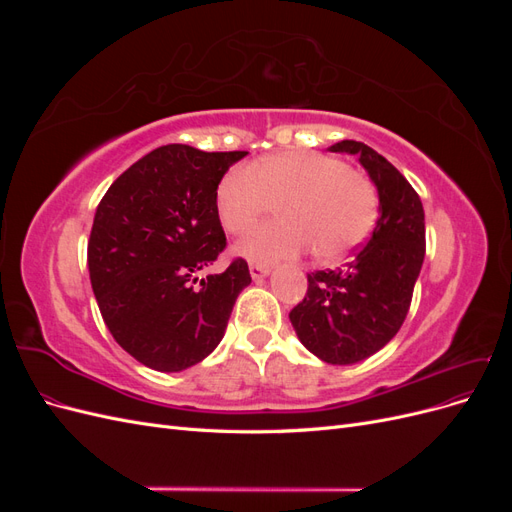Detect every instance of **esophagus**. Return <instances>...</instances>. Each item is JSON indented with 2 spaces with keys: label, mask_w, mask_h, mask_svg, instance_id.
<instances>
[{
  "label": "esophagus",
  "mask_w": 512,
  "mask_h": 512,
  "mask_svg": "<svg viewBox=\"0 0 512 512\" xmlns=\"http://www.w3.org/2000/svg\"><path fill=\"white\" fill-rule=\"evenodd\" d=\"M271 273V269L267 265H250V275L254 277V280H262V277H267Z\"/></svg>",
  "instance_id": "esophagus-1"
}]
</instances>
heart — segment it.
Masks as SVG:
<instances>
[{
  "instance_id": "1",
  "label": "heart",
  "mask_w": 512,
  "mask_h": 512,
  "mask_svg": "<svg viewBox=\"0 0 512 512\" xmlns=\"http://www.w3.org/2000/svg\"><path fill=\"white\" fill-rule=\"evenodd\" d=\"M273 205H280L282 222L241 239L239 256L277 262L312 245L320 260L342 258L374 228L378 196L365 175L314 151H280L232 166L215 188V211L230 235H245Z\"/></svg>"
}]
</instances>
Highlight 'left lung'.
Masks as SVG:
<instances>
[{
  "instance_id": "left-lung-1",
  "label": "left lung",
  "mask_w": 512,
  "mask_h": 512,
  "mask_svg": "<svg viewBox=\"0 0 512 512\" xmlns=\"http://www.w3.org/2000/svg\"><path fill=\"white\" fill-rule=\"evenodd\" d=\"M329 149L359 158L378 190L380 218L344 269L307 275L305 299L290 322L318 359L352 365L389 344L408 316L425 258V211L408 179L378 151L359 141Z\"/></svg>"
}]
</instances>
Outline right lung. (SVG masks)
Segmentation results:
<instances>
[{
    "label": "right lung",
    "mask_w": 512,
    "mask_h": 512,
    "mask_svg": "<svg viewBox=\"0 0 512 512\" xmlns=\"http://www.w3.org/2000/svg\"><path fill=\"white\" fill-rule=\"evenodd\" d=\"M247 151L164 145L134 162L96 209L87 245L91 288L115 342L156 371H183L222 342L243 258L203 275L226 247L215 188Z\"/></svg>",
    "instance_id": "right-lung-1"
}]
</instances>
